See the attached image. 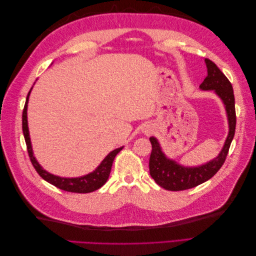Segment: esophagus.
Returning <instances> with one entry per match:
<instances>
[{"mask_svg":"<svg viewBox=\"0 0 256 256\" xmlns=\"http://www.w3.org/2000/svg\"><path fill=\"white\" fill-rule=\"evenodd\" d=\"M152 126H146L144 128V132L145 134H150V132H152Z\"/></svg>","mask_w":256,"mask_h":256,"instance_id":"34e87169","label":"esophagus"}]
</instances>
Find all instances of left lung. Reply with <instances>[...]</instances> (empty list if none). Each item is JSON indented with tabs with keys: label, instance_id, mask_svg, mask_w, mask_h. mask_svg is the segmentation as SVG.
<instances>
[{
	"label": "left lung",
	"instance_id": "obj_1",
	"mask_svg": "<svg viewBox=\"0 0 256 256\" xmlns=\"http://www.w3.org/2000/svg\"><path fill=\"white\" fill-rule=\"evenodd\" d=\"M207 76L200 85V90H212L218 96L226 108L228 134L218 156L198 166H186L177 161L168 158L157 138L150 136L152 154L150 158V173L154 180L166 190L180 191L207 182L219 171L226 161L230 146L235 134L236 112L234 90L230 82L214 62L205 58Z\"/></svg>",
	"mask_w": 256,
	"mask_h": 256
}]
</instances>
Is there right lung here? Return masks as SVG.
<instances>
[{
    "mask_svg": "<svg viewBox=\"0 0 256 256\" xmlns=\"http://www.w3.org/2000/svg\"><path fill=\"white\" fill-rule=\"evenodd\" d=\"M32 88L30 90L28 94L26 96L24 109H23V113H22V130H23V136H24V140L26 143L28 152L30 162H32V164L35 168L37 173L40 174L46 182H48L49 184L56 186V187H58V189H62L64 191L74 192V193H88L102 188V186L106 182L108 178H109L115 156L124 148V146L118 147V148L110 152L104 157V159L100 162V164L94 170V171L86 175H83L80 177H60V176L47 172L46 170H44V168L40 164V162H38L37 159L35 158L32 142H30V138L28 124V98H30V94Z\"/></svg>",
    "mask_w": 256,
    "mask_h": 256,
    "instance_id": "1",
    "label": "right lung"
}]
</instances>
